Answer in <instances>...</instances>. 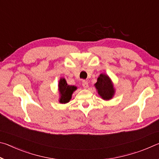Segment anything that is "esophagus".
Listing matches in <instances>:
<instances>
[{"label": "esophagus", "instance_id": "obj_1", "mask_svg": "<svg viewBox=\"0 0 159 159\" xmlns=\"http://www.w3.org/2000/svg\"><path fill=\"white\" fill-rule=\"evenodd\" d=\"M82 85L84 88H88V83L86 81V80H83Z\"/></svg>", "mask_w": 159, "mask_h": 159}]
</instances>
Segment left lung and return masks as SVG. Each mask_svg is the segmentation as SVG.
Segmentation results:
<instances>
[{
	"label": "left lung",
	"instance_id": "8db88e82",
	"mask_svg": "<svg viewBox=\"0 0 159 159\" xmlns=\"http://www.w3.org/2000/svg\"><path fill=\"white\" fill-rule=\"evenodd\" d=\"M95 85L98 90V94L102 99L109 100L112 98L114 94V89L108 76L105 74H100Z\"/></svg>",
	"mask_w": 159,
	"mask_h": 159
}]
</instances>
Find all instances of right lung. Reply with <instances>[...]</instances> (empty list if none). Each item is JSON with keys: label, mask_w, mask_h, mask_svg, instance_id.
<instances>
[{"label": "right lung", "mask_w": 159, "mask_h": 159, "mask_svg": "<svg viewBox=\"0 0 159 159\" xmlns=\"http://www.w3.org/2000/svg\"><path fill=\"white\" fill-rule=\"evenodd\" d=\"M76 90V87L73 85H69L66 83V80L61 79L59 82V90H60L61 98L60 99V103H67L71 98V95L74 90Z\"/></svg>", "instance_id": "add662e5"}]
</instances>
